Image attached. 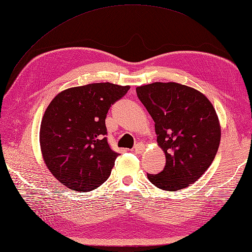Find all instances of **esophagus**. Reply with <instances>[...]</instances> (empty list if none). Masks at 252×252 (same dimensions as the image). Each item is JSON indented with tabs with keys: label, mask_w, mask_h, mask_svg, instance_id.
Segmentation results:
<instances>
[{
	"label": "esophagus",
	"mask_w": 252,
	"mask_h": 252,
	"mask_svg": "<svg viewBox=\"0 0 252 252\" xmlns=\"http://www.w3.org/2000/svg\"><path fill=\"white\" fill-rule=\"evenodd\" d=\"M133 150L137 153V154H142V153L145 151V145L143 143H138L134 145Z\"/></svg>",
	"instance_id": "34e87169"
}]
</instances>
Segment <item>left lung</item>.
I'll return each mask as SVG.
<instances>
[{
	"instance_id": "left-lung-1",
	"label": "left lung",
	"mask_w": 252,
	"mask_h": 252,
	"mask_svg": "<svg viewBox=\"0 0 252 252\" xmlns=\"http://www.w3.org/2000/svg\"><path fill=\"white\" fill-rule=\"evenodd\" d=\"M155 122L157 143L165 155L152 184L167 191L186 188L205 173L217 154L221 129L216 110L201 92L175 82H154L136 89Z\"/></svg>"
}]
</instances>
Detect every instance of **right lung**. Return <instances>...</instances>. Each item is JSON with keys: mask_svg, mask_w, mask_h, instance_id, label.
<instances>
[{"mask_svg": "<svg viewBox=\"0 0 252 252\" xmlns=\"http://www.w3.org/2000/svg\"><path fill=\"white\" fill-rule=\"evenodd\" d=\"M129 89L109 82L70 88L46 109L39 131L42 158L72 191H92L111 174L119 154L108 143L106 118Z\"/></svg>", "mask_w": 252, "mask_h": 252, "instance_id": "obj_1", "label": "right lung"}]
</instances>
